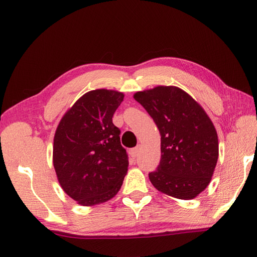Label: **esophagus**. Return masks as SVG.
<instances>
[{
    "instance_id": "obj_1",
    "label": "esophagus",
    "mask_w": 257,
    "mask_h": 257,
    "mask_svg": "<svg viewBox=\"0 0 257 257\" xmlns=\"http://www.w3.org/2000/svg\"><path fill=\"white\" fill-rule=\"evenodd\" d=\"M140 150H141V147L137 146L136 148H133L132 150H130V156H132L133 158L138 157V155L140 154Z\"/></svg>"
}]
</instances>
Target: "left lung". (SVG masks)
<instances>
[{
  "instance_id": "1",
  "label": "left lung",
  "mask_w": 257,
  "mask_h": 257,
  "mask_svg": "<svg viewBox=\"0 0 257 257\" xmlns=\"http://www.w3.org/2000/svg\"><path fill=\"white\" fill-rule=\"evenodd\" d=\"M134 98L161 136V160L149 173L154 187L172 198L192 200L209 185L219 158L212 120L188 92L176 86L137 91Z\"/></svg>"
}]
</instances>
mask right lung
Segmentation results:
<instances>
[{
    "label": "right lung",
    "mask_w": 257,
    "mask_h": 257,
    "mask_svg": "<svg viewBox=\"0 0 257 257\" xmlns=\"http://www.w3.org/2000/svg\"><path fill=\"white\" fill-rule=\"evenodd\" d=\"M124 95L117 90L86 92L59 121L53 163L65 193L91 206L118 193L128 171V156L120 144L112 116Z\"/></svg>",
    "instance_id": "right-lung-1"
}]
</instances>
